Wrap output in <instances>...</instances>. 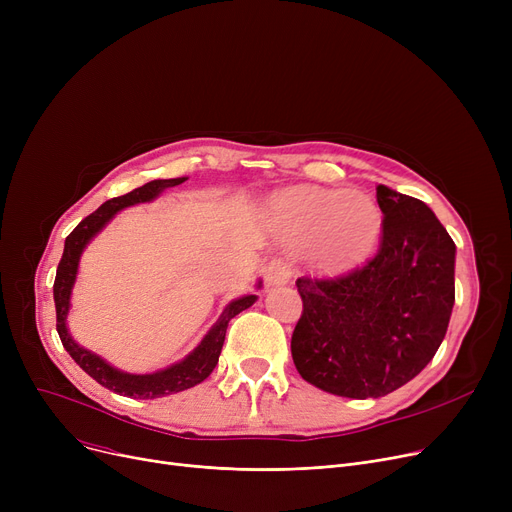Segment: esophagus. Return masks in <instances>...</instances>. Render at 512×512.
<instances>
[{
	"label": "esophagus",
	"mask_w": 512,
	"mask_h": 512,
	"mask_svg": "<svg viewBox=\"0 0 512 512\" xmlns=\"http://www.w3.org/2000/svg\"><path fill=\"white\" fill-rule=\"evenodd\" d=\"M290 267L282 259H274L265 265V284L267 286H284L290 282Z\"/></svg>",
	"instance_id": "1"
}]
</instances>
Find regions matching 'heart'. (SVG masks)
I'll use <instances>...</instances> for the list:
<instances>
[{
    "label": "heart",
    "mask_w": 512,
    "mask_h": 512,
    "mask_svg": "<svg viewBox=\"0 0 512 512\" xmlns=\"http://www.w3.org/2000/svg\"><path fill=\"white\" fill-rule=\"evenodd\" d=\"M282 230L294 242L315 245L317 265L344 274L363 265L382 236V211L369 195L301 188L276 203Z\"/></svg>",
    "instance_id": "heart-1"
}]
</instances>
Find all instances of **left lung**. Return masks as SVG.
Returning <instances> with one entry per match:
<instances>
[{
	"label": "left lung",
	"instance_id": "left-lung-1",
	"mask_svg": "<svg viewBox=\"0 0 512 512\" xmlns=\"http://www.w3.org/2000/svg\"><path fill=\"white\" fill-rule=\"evenodd\" d=\"M380 251L355 272L299 278L290 351L301 378L346 398H380L434 359L454 305V240L423 201L378 186Z\"/></svg>",
	"mask_w": 512,
	"mask_h": 512
}]
</instances>
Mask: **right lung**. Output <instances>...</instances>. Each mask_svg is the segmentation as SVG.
Segmentation results:
<instances>
[{"label":"right lung","mask_w":512,"mask_h":512,"mask_svg":"<svg viewBox=\"0 0 512 512\" xmlns=\"http://www.w3.org/2000/svg\"><path fill=\"white\" fill-rule=\"evenodd\" d=\"M184 180L186 178L147 182L139 188H134V191L128 195L105 201L97 211L87 215V218L68 234L66 245H64V255L60 259L58 272H56V282H53V301H56V317H58L56 328H58L60 340L68 351V355L76 361V365H80V369L87 371L95 382H99L107 390L118 392L122 396L159 398V396L182 392V390H188V388L201 384L205 378H209V373L215 369V365H218L224 338H226L228 321L232 317H236L240 311L249 309L257 301L255 294H247V297L230 301L226 305V309L222 311L220 319L215 321L211 330L205 334V338L199 342V346L191 355H186L182 361H178L166 369H161V371H155V373L137 375V373L120 371L107 361H103L99 355L87 351V348H83V346H78L74 342V338L70 336L68 326H66V317L70 311V294H72V286L76 282L80 255H83L91 238L97 236L118 211L130 207V205L149 203L155 197H159L161 191H166L168 186L182 184ZM259 286H261V282L257 284V288Z\"/></svg>","instance_id":"add662e5"}]
</instances>
